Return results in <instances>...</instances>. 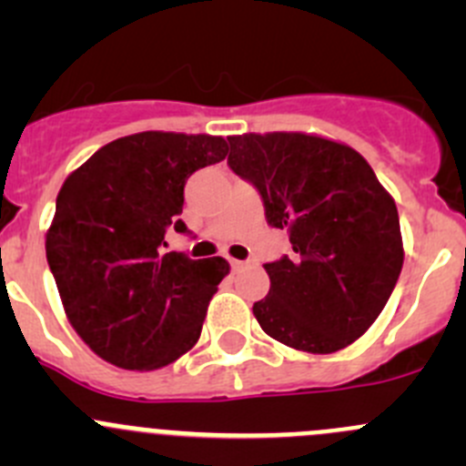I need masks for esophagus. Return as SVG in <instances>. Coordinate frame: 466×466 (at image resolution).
<instances>
[{"mask_svg":"<svg viewBox=\"0 0 466 466\" xmlns=\"http://www.w3.org/2000/svg\"><path fill=\"white\" fill-rule=\"evenodd\" d=\"M229 266H232V270H238V268L246 266V261H241V259H229Z\"/></svg>","mask_w":466,"mask_h":466,"instance_id":"esophagus-1","label":"esophagus"}]
</instances>
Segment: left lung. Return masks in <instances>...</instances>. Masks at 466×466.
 Masks as SVG:
<instances>
[{
	"instance_id": "1",
	"label": "left lung",
	"mask_w": 466,
	"mask_h": 466,
	"mask_svg": "<svg viewBox=\"0 0 466 466\" xmlns=\"http://www.w3.org/2000/svg\"><path fill=\"white\" fill-rule=\"evenodd\" d=\"M228 164L261 194L290 257L263 263L270 290L252 313L275 340L333 354L363 336L403 266L397 205L351 146L307 133L228 137Z\"/></svg>"
}]
</instances>
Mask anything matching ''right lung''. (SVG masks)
<instances>
[{
	"label": "right lung",
	"mask_w": 466,
	"mask_h": 466,
	"mask_svg": "<svg viewBox=\"0 0 466 466\" xmlns=\"http://www.w3.org/2000/svg\"><path fill=\"white\" fill-rule=\"evenodd\" d=\"M225 155L223 137L146 130L98 148L60 187L46 261L69 324L107 363L148 372L198 342L229 263L167 252L164 234L187 232V177Z\"/></svg>",
	"instance_id": "right-lung-1"
}]
</instances>
